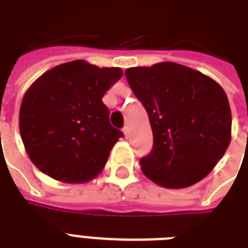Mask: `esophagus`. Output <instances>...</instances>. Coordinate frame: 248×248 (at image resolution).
<instances>
[{
    "instance_id": "obj_1",
    "label": "esophagus",
    "mask_w": 248,
    "mask_h": 248,
    "mask_svg": "<svg viewBox=\"0 0 248 248\" xmlns=\"http://www.w3.org/2000/svg\"><path fill=\"white\" fill-rule=\"evenodd\" d=\"M122 131H124V138H126V139H128V138H130V131H128V127H124V130H122Z\"/></svg>"
}]
</instances>
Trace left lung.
Segmentation results:
<instances>
[{
  "label": "left lung",
  "instance_id": "obj_1",
  "mask_svg": "<svg viewBox=\"0 0 248 248\" xmlns=\"http://www.w3.org/2000/svg\"><path fill=\"white\" fill-rule=\"evenodd\" d=\"M124 75L153 132L151 155L140 161L144 175L167 189L188 188L207 176L232 139V112L223 87L172 62L128 68Z\"/></svg>",
  "mask_w": 248,
  "mask_h": 248
}]
</instances>
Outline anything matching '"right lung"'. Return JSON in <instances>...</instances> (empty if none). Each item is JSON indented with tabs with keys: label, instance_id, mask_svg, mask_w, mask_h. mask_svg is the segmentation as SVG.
<instances>
[{
	"label": "right lung",
	"instance_id": "1",
	"mask_svg": "<svg viewBox=\"0 0 248 248\" xmlns=\"http://www.w3.org/2000/svg\"><path fill=\"white\" fill-rule=\"evenodd\" d=\"M122 73L121 68L73 60L45 72L29 86L19 130L37 169L68 184L87 183L103 171L124 134L109 124L101 99Z\"/></svg>",
	"mask_w": 248,
	"mask_h": 248
}]
</instances>
